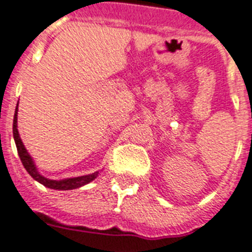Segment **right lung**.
Wrapping results in <instances>:
<instances>
[{"mask_svg":"<svg viewBox=\"0 0 252 252\" xmlns=\"http://www.w3.org/2000/svg\"><path fill=\"white\" fill-rule=\"evenodd\" d=\"M13 136L14 141H15V145H17L18 154H19V158H21L22 165L25 166V168L27 170L30 175L32 176L33 179L39 182L40 184H43L44 187L52 188V189H59V191H68V189H76V188H80L85 184H89L90 182L96 178L99 175V171H95L93 174H89V175H82V176H76V178H66V179H49V178H45L39 172L35 162H33L32 157L30 156V153L27 152V149L23 145V142L21 140V136H19V132H18V104L15 107V114H14V120H13Z\"/></svg>","mask_w":252,"mask_h":252,"instance_id":"add662e5","label":"right lung"}]
</instances>
